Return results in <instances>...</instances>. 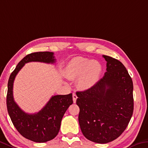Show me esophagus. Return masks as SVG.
Returning <instances> with one entry per match:
<instances>
[{
	"label": "esophagus",
	"mask_w": 148,
	"mask_h": 148,
	"mask_svg": "<svg viewBox=\"0 0 148 148\" xmlns=\"http://www.w3.org/2000/svg\"><path fill=\"white\" fill-rule=\"evenodd\" d=\"M72 98H73V102L75 103L76 102L77 98H78V97H77V95L75 93H73V95H72Z\"/></svg>",
	"instance_id": "esophagus-1"
}]
</instances>
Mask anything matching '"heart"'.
Here are the masks:
<instances>
[{"label":"heart","instance_id":"1","mask_svg":"<svg viewBox=\"0 0 148 148\" xmlns=\"http://www.w3.org/2000/svg\"><path fill=\"white\" fill-rule=\"evenodd\" d=\"M102 66L97 60H90L84 57L74 58L67 64L65 76L69 79H77V84L82 90H88L99 80Z\"/></svg>","mask_w":148,"mask_h":148}]
</instances>
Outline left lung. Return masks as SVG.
Masks as SVG:
<instances>
[{
    "label": "left lung",
    "instance_id": "obj_1",
    "mask_svg": "<svg viewBox=\"0 0 148 148\" xmlns=\"http://www.w3.org/2000/svg\"><path fill=\"white\" fill-rule=\"evenodd\" d=\"M107 72L95 85L77 91L78 121L87 139L106 144L120 136L133 114V82L123 63L103 55Z\"/></svg>",
    "mask_w": 148,
    "mask_h": 148
}]
</instances>
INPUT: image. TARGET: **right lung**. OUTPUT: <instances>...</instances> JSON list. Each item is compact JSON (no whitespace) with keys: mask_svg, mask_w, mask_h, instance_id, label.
I'll return each instance as SVG.
<instances>
[{"mask_svg":"<svg viewBox=\"0 0 148 148\" xmlns=\"http://www.w3.org/2000/svg\"><path fill=\"white\" fill-rule=\"evenodd\" d=\"M29 62L53 64L56 59L52 52H36L26 55L18 63L8 79L7 110L14 126L22 136L35 142H46L55 138L59 132L62 117L73 103L72 93L52 96L45 106L37 113L28 114L22 111L14 99V81L18 72L25 63Z\"/></svg>","mask_w":148,"mask_h":148,"instance_id":"add662e5","label":"right lung"}]
</instances>
